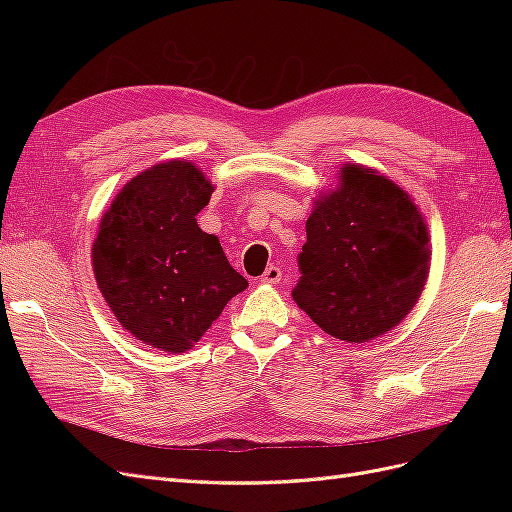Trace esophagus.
Segmentation results:
<instances>
[{
  "mask_svg": "<svg viewBox=\"0 0 512 512\" xmlns=\"http://www.w3.org/2000/svg\"><path fill=\"white\" fill-rule=\"evenodd\" d=\"M282 280V269L280 267H267V271L262 273V277H260V282L262 284H277Z\"/></svg>",
  "mask_w": 512,
  "mask_h": 512,
  "instance_id": "1",
  "label": "esophagus"
}]
</instances>
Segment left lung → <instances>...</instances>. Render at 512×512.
I'll use <instances>...</instances> for the list:
<instances>
[{
	"mask_svg": "<svg viewBox=\"0 0 512 512\" xmlns=\"http://www.w3.org/2000/svg\"><path fill=\"white\" fill-rule=\"evenodd\" d=\"M342 185L305 222L292 299L348 344L369 342L414 307L429 273V237L410 196L376 170L346 164Z\"/></svg>",
	"mask_w": 512,
	"mask_h": 512,
	"instance_id": "left-lung-1",
	"label": "left lung"
}]
</instances>
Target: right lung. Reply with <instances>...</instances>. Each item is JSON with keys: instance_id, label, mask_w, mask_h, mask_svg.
<instances>
[{"instance_id": "obj_1", "label": "right lung", "mask_w": 512, "mask_h": 512, "mask_svg": "<svg viewBox=\"0 0 512 512\" xmlns=\"http://www.w3.org/2000/svg\"><path fill=\"white\" fill-rule=\"evenodd\" d=\"M211 183L192 162H164L126 183L91 250L108 307L134 337L166 352L192 348L247 288L215 235L198 228Z\"/></svg>"}]
</instances>
